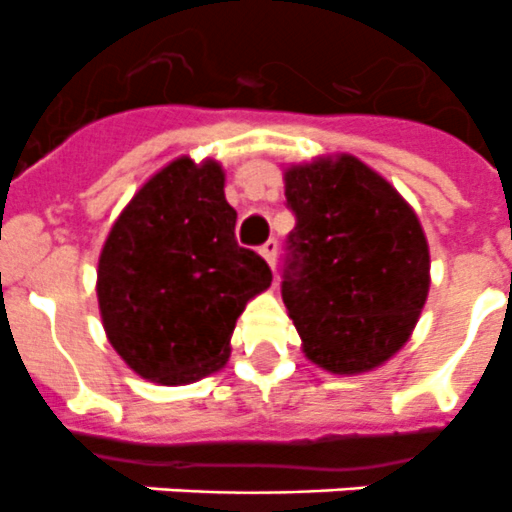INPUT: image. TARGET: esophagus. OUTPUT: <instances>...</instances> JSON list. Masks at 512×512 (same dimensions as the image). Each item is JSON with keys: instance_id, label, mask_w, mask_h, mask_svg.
I'll return each instance as SVG.
<instances>
[{"instance_id": "obj_1", "label": "esophagus", "mask_w": 512, "mask_h": 512, "mask_svg": "<svg viewBox=\"0 0 512 512\" xmlns=\"http://www.w3.org/2000/svg\"><path fill=\"white\" fill-rule=\"evenodd\" d=\"M261 251V256H264L266 259V264L271 266V269H274V264H277V251H279V243L274 241V238H269V241L264 243V246L259 248Z\"/></svg>"}]
</instances>
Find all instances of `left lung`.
Segmentation results:
<instances>
[{"instance_id":"8db88e82","label":"left lung","mask_w":512,"mask_h":512,"mask_svg":"<svg viewBox=\"0 0 512 512\" xmlns=\"http://www.w3.org/2000/svg\"><path fill=\"white\" fill-rule=\"evenodd\" d=\"M295 228L284 241L282 300L302 351L333 374L384 364L428 297V243L410 205L354 156L284 174Z\"/></svg>"}]
</instances>
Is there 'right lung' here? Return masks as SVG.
I'll return each mask as SVG.
<instances>
[{
  "instance_id": "right-lung-1",
  "label": "right lung",
  "mask_w": 512,
  "mask_h": 512,
  "mask_svg": "<svg viewBox=\"0 0 512 512\" xmlns=\"http://www.w3.org/2000/svg\"><path fill=\"white\" fill-rule=\"evenodd\" d=\"M215 161L158 171L112 225L97 297L107 338L140 377L187 384L228 361L246 302L271 284L259 253L235 241Z\"/></svg>"
}]
</instances>
